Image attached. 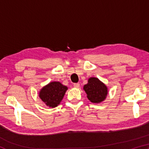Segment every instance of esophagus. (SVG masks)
<instances>
[{
	"instance_id": "1",
	"label": "esophagus",
	"mask_w": 149,
	"mask_h": 149,
	"mask_svg": "<svg viewBox=\"0 0 149 149\" xmlns=\"http://www.w3.org/2000/svg\"><path fill=\"white\" fill-rule=\"evenodd\" d=\"M74 87L75 88H79V84H74Z\"/></svg>"
}]
</instances>
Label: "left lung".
I'll list each match as a JSON object with an SVG mask.
<instances>
[{
	"instance_id": "8db88e82",
	"label": "left lung",
	"mask_w": 149,
	"mask_h": 149,
	"mask_svg": "<svg viewBox=\"0 0 149 149\" xmlns=\"http://www.w3.org/2000/svg\"><path fill=\"white\" fill-rule=\"evenodd\" d=\"M87 97L93 103H100L106 99L108 95V87L97 77H91L84 86Z\"/></svg>"
}]
</instances>
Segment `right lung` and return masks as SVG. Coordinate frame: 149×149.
<instances>
[{"mask_svg":"<svg viewBox=\"0 0 149 149\" xmlns=\"http://www.w3.org/2000/svg\"><path fill=\"white\" fill-rule=\"evenodd\" d=\"M68 89L59 81H52L40 90L39 97L47 107L54 108L61 102Z\"/></svg>","mask_w":149,"mask_h":149,"instance_id":"obj_1","label":"right lung"}]
</instances>
